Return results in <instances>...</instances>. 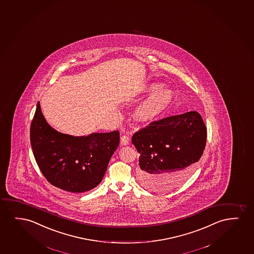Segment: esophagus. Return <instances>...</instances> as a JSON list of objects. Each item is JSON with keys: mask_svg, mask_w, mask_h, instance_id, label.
<instances>
[{"mask_svg": "<svg viewBox=\"0 0 254 254\" xmlns=\"http://www.w3.org/2000/svg\"><path fill=\"white\" fill-rule=\"evenodd\" d=\"M129 140V136L127 135H122L121 137V144H122V146H127V145H128Z\"/></svg>", "mask_w": 254, "mask_h": 254, "instance_id": "obj_1", "label": "esophagus"}]
</instances>
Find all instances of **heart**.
Returning <instances> with one entry per match:
<instances>
[{"label":"heart","instance_id":"obj_1","mask_svg":"<svg viewBox=\"0 0 254 254\" xmlns=\"http://www.w3.org/2000/svg\"><path fill=\"white\" fill-rule=\"evenodd\" d=\"M153 91L136 108L134 117L137 122L141 123L153 122L162 114L170 105L174 98V93L169 87L162 86L159 82H150L139 89V94Z\"/></svg>","mask_w":254,"mask_h":254}]
</instances>
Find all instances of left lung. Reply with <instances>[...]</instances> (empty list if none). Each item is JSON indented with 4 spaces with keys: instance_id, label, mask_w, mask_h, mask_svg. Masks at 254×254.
<instances>
[{
    "instance_id": "8db88e82",
    "label": "left lung",
    "mask_w": 254,
    "mask_h": 254,
    "mask_svg": "<svg viewBox=\"0 0 254 254\" xmlns=\"http://www.w3.org/2000/svg\"><path fill=\"white\" fill-rule=\"evenodd\" d=\"M206 142V127L198 112L174 115L150 123L135 132L139 167L137 178L144 188L169 191L188 181Z\"/></svg>"
}]
</instances>
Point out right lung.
I'll return each instance as SVG.
<instances>
[{
  "instance_id": "add662e5",
  "label": "right lung",
  "mask_w": 254,
  "mask_h": 254,
  "mask_svg": "<svg viewBox=\"0 0 254 254\" xmlns=\"http://www.w3.org/2000/svg\"><path fill=\"white\" fill-rule=\"evenodd\" d=\"M32 150L40 170L50 184L70 192L97 187L120 143V132L73 136L56 131L37 103L30 127Z\"/></svg>"
}]
</instances>
